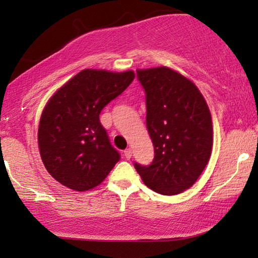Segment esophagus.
<instances>
[{
	"instance_id": "obj_1",
	"label": "esophagus",
	"mask_w": 258,
	"mask_h": 258,
	"mask_svg": "<svg viewBox=\"0 0 258 258\" xmlns=\"http://www.w3.org/2000/svg\"><path fill=\"white\" fill-rule=\"evenodd\" d=\"M132 149H125L124 153H123V155H124V157L126 158V160H130L132 158Z\"/></svg>"
}]
</instances>
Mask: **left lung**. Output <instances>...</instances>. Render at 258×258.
I'll return each instance as SVG.
<instances>
[{"instance_id":"1","label":"left lung","mask_w":258,"mask_h":258,"mask_svg":"<svg viewBox=\"0 0 258 258\" xmlns=\"http://www.w3.org/2000/svg\"><path fill=\"white\" fill-rule=\"evenodd\" d=\"M146 90L147 128L153 141V163L135 168L148 188L177 195L197 181L210 160L211 114L195 83L168 67L137 69Z\"/></svg>"}]
</instances>
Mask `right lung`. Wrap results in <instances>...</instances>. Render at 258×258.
Segmentation results:
<instances>
[{"mask_svg": "<svg viewBox=\"0 0 258 258\" xmlns=\"http://www.w3.org/2000/svg\"><path fill=\"white\" fill-rule=\"evenodd\" d=\"M135 79L122 73L84 69L56 90L42 111L37 142L42 162L56 181L76 191L100 185L119 161L100 114Z\"/></svg>", "mask_w": 258, "mask_h": 258, "instance_id": "1", "label": "right lung"}]
</instances>
